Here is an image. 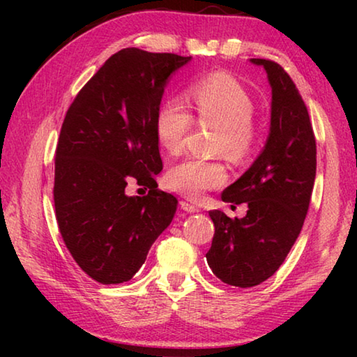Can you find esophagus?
<instances>
[{"label": "esophagus", "mask_w": 357, "mask_h": 357, "mask_svg": "<svg viewBox=\"0 0 357 357\" xmlns=\"http://www.w3.org/2000/svg\"><path fill=\"white\" fill-rule=\"evenodd\" d=\"M181 209H184L185 213H200V208L195 206V204H192L189 202H181Z\"/></svg>", "instance_id": "esophagus-1"}]
</instances>
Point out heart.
I'll use <instances>...</instances> for the list:
<instances>
[{
	"instance_id": "1",
	"label": "heart",
	"mask_w": 357,
	"mask_h": 357,
	"mask_svg": "<svg viewBox=\"0 0 357 357\" xmlns=\"http://www.w3.org/2000/svg\"><path fill=\"white\" fill-rule=\"evenodd\" d=\"M189 96L198 123L217 130L214 153L223 154L234 164L244 162L258 140V129L252 118L255 104L250 93L233 75L215 72L193 83ZM190 128V113L178 100H165L155 113L157 143L168 154L183 151ZM225 181V167L217 160L185 159L165 174L168 189L192 200H198L204 192L220 187Z\"/></svg>"
}]
</instances>
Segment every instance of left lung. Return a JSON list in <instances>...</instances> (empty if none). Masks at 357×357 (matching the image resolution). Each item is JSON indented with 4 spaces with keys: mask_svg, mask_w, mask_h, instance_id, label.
<instances>
[{
    "mask_svg": "<svg viewBox=\"0 0 357 357\" xmlns=\"http://www.w3.org/2000/svg\"><path fill=\"white\" fill-rule=\"evenodd\" d=\"M261 66L273 91L269 135L243 176L222 193L225 203H247L243 219L209 211L215 233L206 259L223 283L249 288L268 280L298 239L317 174V143L309 112L291 78L274 61Z\"/></svg>",
    "mask_w": 357,
    "mask_h": 357,
    "instance_id": "1",
    "label": "left lung"
}]
</instances>
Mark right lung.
Instances as JSON below:
<instances>
[{"mask_svg":"<svg viewBox=\"0 0 357 357\" xmlns=\"http://www.w3.org/2000/svg\"><path fill=\"white\" fill-rule=\"evenodd\" d=\"M192 56L123 48L96 72L66 113L55 159L56 220L66 247L96 282L116 285L142 268L178 200L157 190L154 121L168 78ZM148 185L146 197L125 185Z\"/></svg>","mask_w":357,"mask_h":357,"instance_id":"add662e5","label":"right lung"}]
</instances>
